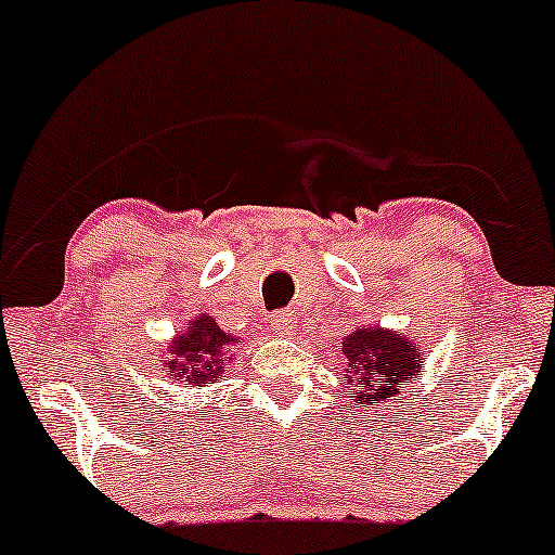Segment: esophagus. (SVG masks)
I'll return each instance as SVG.
<instances>
[{
	"label": "esophagus",
	"mask_w": 555,
	"mask_h": 555,
	"mask_svg": "<svg viewBox=\"0 0 555 555\" xmlns=\"http://www.w3.org/2000/svg\"><path fill=\"white\" fill-rule=\"evenodd\" d=\"M294 327H297V314L292 310H282L271 314V330L276 335H294Z\"/></svg>",
	"instance_id": "34e87169"
}]
</instances>
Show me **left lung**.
<instances>
[{"label": "left lung", "mask_w": 555, "mask_h": 555, "mask_svg": "<svg viewBox=\"0 0 555 555\" xmlns=\"http://www.w3.org/2000/svg\"><path fill=\"white\" fill-rule=\"evenodd\" d=\"M343 382L353 384L359 406L387 404L399 395V384H410L423 369V353L404 335L384 327H356L343 338ZM391 406V404H387Z\"/></svg>", "instance_id": "left-lung-1"}]
</instances>
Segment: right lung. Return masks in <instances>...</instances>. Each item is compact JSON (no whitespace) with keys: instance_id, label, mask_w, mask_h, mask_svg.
Returning <instances> with one entry per match:
<instances>
[{"instance_id":"add662e5","label":"right lung","mask_w":555,"mask_h":555,"mask_svg":"<svg viewBox=\"0 0 555 555\" xmlns=\"http://www.w3.org/2000/svg\"><path fill=\"white\" fill-rule=\"evenodd\" d=\"M235 343L241 340L228 335L215 318L196 314L184 333L171 343V359L166 363L168 376L179 387L181 384H192L196 389L209 387V384L220 382L228 371V350ZM230 361H233V353H230Z\"/></svg>"}]
</instances>
